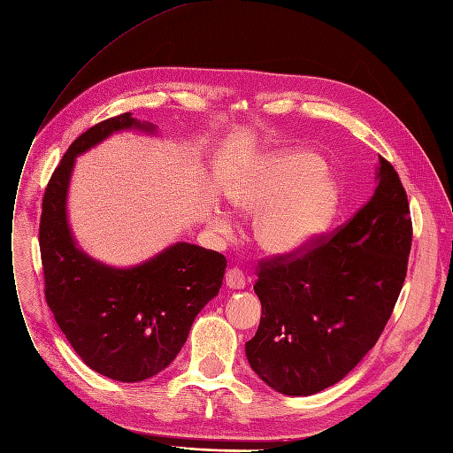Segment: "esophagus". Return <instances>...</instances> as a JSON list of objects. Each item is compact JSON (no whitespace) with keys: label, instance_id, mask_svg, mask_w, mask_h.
<instances>
[{"label":"esophagus","instance_id":"esophagus-1","mask_svg":"<svg viewBox=\"0 0 453 453\" xmlns=\"http://www.w3.org/2000/svg\"><path fill=\"white\" fill-rule=\"evenodd\" d=\"M226 286L229 289H244L246 280H244L242 271L237 269V267L227 269V273H226Z\"/></svg>","mask_w":453,"mask_h":453}]
</instances>
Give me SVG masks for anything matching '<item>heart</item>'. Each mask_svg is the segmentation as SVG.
Here are the masks:
<instances>
[{
    "mask_svg": "<svg viewBox=\"0 0 453 453\" xmlns=\"http://www.w3.org/2000/svg\"><path fill=\"white\" fill-rule=\"evenodd\" d=\"M324 164L311 152L288 154L233 188V207L259 218L254 237L274 257H296L324 235L341 203L339 186L322 173ZM214 226L229 231L226 212H214Z\"/></svg>",
    "mask_w": 453,
    "mask_h": 453,
    "instance_id": "1",
    "label": "heart"
}]
</instances>
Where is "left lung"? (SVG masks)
<instances>
[{
	"label": "left lung",
	"mask_w": 453,
	"mask_h": 453,
	"mask_svg": "<svg viewBox=\"0 0 453 453\" xmlns=\"http://www.w3.org/2000/svg\"><path fill=\"white\" fill-rule=\"evenodd\" d=\"M412 246L406 192L378 156L371 199L329 239L296 257L259 261L261 319L246 357L284 395H314L376 344L397 303Z\"/></svg>",
	"instance_id": "left-lung-1"
}]
</instances>
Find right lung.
I'll return each mask as SVG.
<instances>
[{
	"instance_id": "obj_1",
	"label": "right lung",
	"mask_w": 453,
	"mask_h": 453,
	"mask_svg": "<svg viewBox=\"0 0 453 453\" xmlns=\"http://www.w3.org/2000/svg\"><path fill=\"white\" fill-rule=\"evenodd\" d=\"M122 129L154 134L156 126L124 112L71 142L42 197L39 246L45 297L73 349L99 374L141 382L177 357L196 316L220 291L227 261L197 244L174 242L135 267L116 269L77 246L67 222L75 157Z\"/></svg>"
}]
</instances>
